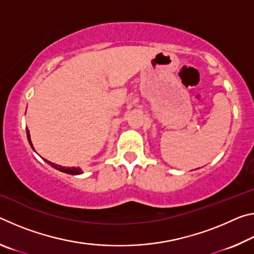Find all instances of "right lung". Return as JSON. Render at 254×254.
<instances>
[{
	"label": "right lung",
	"instance_id": "add662e5",
	"mask_svg": "<svg viewBox=\"0 0 254 254\" xmlns=\"http://www.w3.org/2000/svg\"><path fill=\"white\" fill-rule=\"evenodd\" d=\"M27 136H28V141H29L30 145H31V148L34 150L33 145H32V142H31V139H30V132H29V130H28V127H27ZM44 160H45L47 163H48V165H50L51 167H53V168L57 169V170H59V171H62V173L69 174V175H80V174H83V171H81V169L78 168V167H77V168H76V167H63V166L56 165V163H54V162H50V161H48V160H46V159H44Z\"/></svg>",
	"mask_w": 254,
	"mask_h": 254
}]
</instances>
